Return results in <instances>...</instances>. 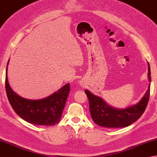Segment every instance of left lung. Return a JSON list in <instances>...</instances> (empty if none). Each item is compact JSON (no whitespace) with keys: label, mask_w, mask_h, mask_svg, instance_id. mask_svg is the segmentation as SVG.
Here are the masks:
<instances>
[{"label":"left lung","mask_w":157,"mask_h":157,"mask_svg":"<svg viewBox=\"0 0 157 157\" xmlns=\"http://www.w3.org/2000/svg\"><path fill=\"white\" fill-rule=\"evenodd\" d=\"M150 65L148 64V77L151 81ZM150 92V85L145 95L136 105L125 109H116L102 100L101 98L93 95L88 90H85L89 103L92 119L97 124L101 127L110 128H120L127 127L140 119L145 111L148 103Z\"/></svg>","instance_id":"1"}]
</instances>
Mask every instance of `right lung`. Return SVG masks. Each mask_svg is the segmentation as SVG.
I'll use <instances>...</instances> for the list:
<instances>
[{
  "label": "right lung",
  "instance_id": "right-lung-1",
  "mask_svg": "<svg viewBox=\"0 0 157 157\" xmlns=\"http://www.w3.org/2000/svg\"><path fill=\"white\" fill-rule=\"evenodd\" d=\"M8 63L9 62L7 66ZM5 89L9 103L21 119L32 124L46 126L55 125L59 122L70 93V85L66 84L52 95L42 100H32L21 98L13 91L9 84L7 66Z\"/></svg>",
  "mask_w": 157,
  "mask_h": 157
}]
</instances>
